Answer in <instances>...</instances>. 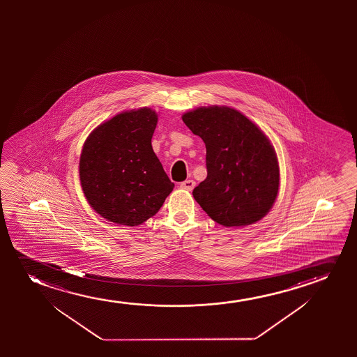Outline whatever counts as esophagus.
I'll return each mask as SVG.
<instances>
[{"label": "esophagus", "mask_w": 357, "mask_h": 357, "mask_svg": "<svg viewBox=\"0 0 357 357\" xmlns=\"http://www.w3.org/2000/svg\"><path fill=\"white\" fill-rule=\"evenodd\" d=\"M196 183L192 181V179H189V181H183L181 183V186L183 189H185V190L191 191L194 188H195Z\"/></svg>", "instance_id": "obj_1"}]
</instances>
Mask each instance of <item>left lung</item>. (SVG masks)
<instances>
[{"label":"left lung","mask_w":357,"mask_h":357,"mask_svg":"<svg viewBox=\"0 0 357 357\" xmlns=\"http://www.w3.org/2000/svg\"><path fill=\"white\" fill-rule=\"evenodd\" d=\"M183 122L206 145L207 176L192 195L212 220L244 227L264 218L279 189L272 144L255 123L234 108H196Z\"/></svg>","instance_id":"obj_1"}]
</instances>
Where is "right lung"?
<instances>
[{
	"instance_id": "add662e5",
	"label": "right lung",
	"mask_w": 357,
	"mask_h": 357,
	"mask_svg": "<svg viewBox=\"0 0 357 357\" xmlns=\"http://www.w3.org/2000/svg\"><path fill=\"white\" fill-rule=\"evenodd\" d=\"M156 126V112L139 108L102 123L84 144L79 162L84 195L109 222L142 225L174 188L152 150Z\"/></svg>"
}]
</instances>
